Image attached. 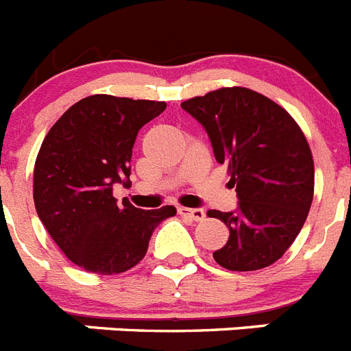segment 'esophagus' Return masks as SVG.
I'll return each mask as SVG.
<instances>
[{"mask_svg": "<svg viewBox=\"0 0 351 351\" xmlns=\"http://www.w3.org/2000/svg\"><path fill=\"white\" fill-rule=\"evenodd\" d=\"M179 214L186 216V218L193 219V221H202L206 218V210L204 209H188V207H179Z\"/></svg>", "mask_w": 351, "mask_h": 351, "instance_id": "obj_1", "label": "esophagus"}]
</instances>
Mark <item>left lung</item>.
Here are the masks:
<instances>
[{
	"mask_svg": "<svg viewBox=\"0 0 351 351\" xmlns=\"http://www.w3.org/2000/svg\"><path fill=\"white\" fill-rule=\"evenodd\" d=\"M202 125L218 163H228L237 207L209 210L230 237L214 260L230 271H256L291 246L315 190L311 149L290 114L267 96L223 88L181 104Z\"/></svg>",
	"mask_w": 351,
	"mask_h": 351,
	"instance_id": "left-lung-1",
	"label": "left lung"
}]
</instances>
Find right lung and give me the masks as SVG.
<instances>
[{"mask_svg":"<svg viewBox=\"0 0 351 351\" xmlns=\"http://www.w3.org/2000/svg\"><path fill=\"white\" fill-rule=\"evenodd\" d=\"M165 101L93 95L71 105L43 138L33 176L38 218L71 262L96 274H119L145 256L149 239L176 207L144 210L112 197L132 184L138 130Z\"/></svg>","mask_w":351,"mask_h":351,"instance_id":"1","label":"right lung"}]
</instances>
